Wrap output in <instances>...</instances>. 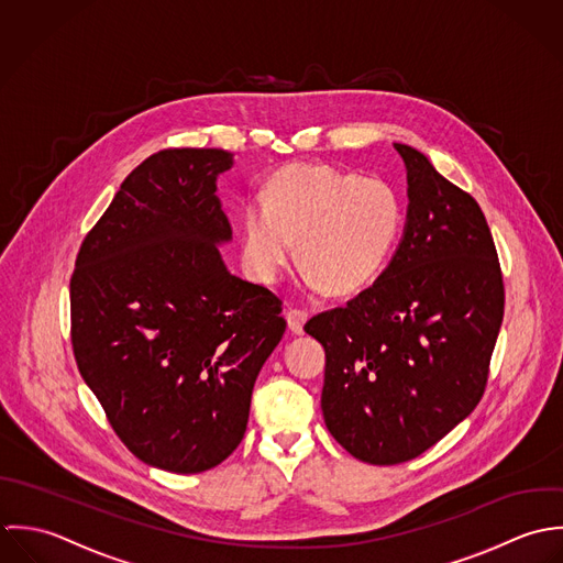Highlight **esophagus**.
<instances>
[{"instance_id": "34e87169", "label": "esophagus", "mask_w": 563, "mask_h": 563, "mask_svg": "<svg viewBox=\"0 0 563 563\" xmlns=\"http://www.w3.org/2000/svg\"><path fill=\"white\" fill-rule=\"evenodd\" d=\"M307 311H300V309H289L287 311V327L294 335H302L305 331V322H307Z\"/></svg>"}]
</instances>
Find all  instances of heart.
I'll return each instance as SVG.
<instances>
[{"label": "heart", "instance_id": "obj_1", "mask_svg": "<svg viewBox=\"0 0 563 563\" xmlns=\"http://www.w3.org/2000/svg\"><path fill=\"white\" fill-rule=\"evenodd\" d=\"M405 225L400 191L333 165H289L239 222L241 261L258 283H276L294 258L313 287L333 296L365 289L387 267Z\"/></svg>", "mask_w": 563, "mask_h": 563}]
</instances>
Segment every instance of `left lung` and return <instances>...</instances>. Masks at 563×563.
I'll return each mask as SVG.
<instances>
[{"mask_svg": "<svg viewBox=\"0 0 563 563\" xmlns=\"http://www.w3.org/2000/svg\"><path fill=\"white\" fill-rule=\"evenodd\" d=\"M394 147L409 185L396 254L345 307L305 324L327 352V429L374 465L416 459L474 411L505 313L496 245L476 200L416 147Z\"/></svg>", "mask_w": 563, "mask_h": 563, "instance_id": "8db88e82", "label": "left lung"}]
</instances>
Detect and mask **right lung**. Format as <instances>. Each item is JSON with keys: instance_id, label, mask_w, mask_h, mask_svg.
<instances>
[{"instance_id": "obj_1", "label": "right lung", "mask_w": 563, "mask_h": 563, "mask_svg": "<svg viewBox=\"0 0 563 563\" xmlns=\"http://www.w3.org/2000/svg\"><path fill=\"white\" fill-rule=\"evenodd\" d=\"M232 154L169 147L128 174L69 283L71 345L117 438L196 474L243 440L254 380L285 333L283 302L225 269L218 176Z\"/></svg>"}]
</instances>
